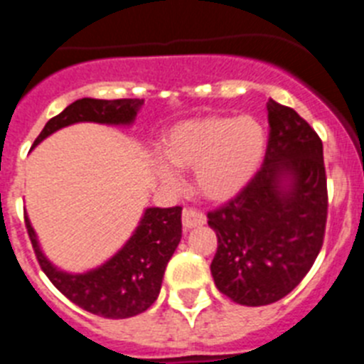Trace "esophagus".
<instances>
[{
  "label": "esophagus",
  "mask_w": 364,
  "mask_h": 364,
  "mask_svg": "<svg viewBox=\"0 0 364 364\" xmlns=\"http://www.w3.org/2000/svg\"><path fill=\"white\" fill-rule=\"evenodd\" d=\"M205 224V217L197 210H191V208H186L182 211V226L184 230H193V228H200Z\"/></svg>",
  "instance_id": "1"
}]
</instances>
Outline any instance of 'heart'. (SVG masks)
I'll return each mask as SVG.
<instances>
[{"mask_svg":"<svg viewBox=\"0 0 364 364\" xmlns=\"http://www.w3.org/2000/svg\"><path fill=\"white\" fill-rule=\"evenodd\" d=\"M266 154V131L253 117L208 114L178 122L167 131L164 153L151 159L154 175L169 188H178V169H193L195 188L211 202L239 195Z\"/></svg>","mask_w":364,"mask_h":364,"instance_id":"obj_1","label":"heart"}]
</instances>
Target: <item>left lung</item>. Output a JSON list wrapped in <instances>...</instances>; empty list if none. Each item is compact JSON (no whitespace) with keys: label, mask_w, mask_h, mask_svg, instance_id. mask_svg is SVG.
Segmentation results:
<instances>
[{"label":"left lung","mask_w":364,"mask_h":364,"mask_svg":"<svg viewBox=\"0 0 364 364\" xmlns=\"http://www.w3.org/2000/svg\"><path fill=\"white\" fill-rule=\"evenodd\" d=\"M264 164L242 191L208 213L218 246L211 275L218 290L244 306L286 297L310 272L326 226L323 142L291 107L268 104Z\"/></svg>","instance_id":"8db88e82"}]
</instances>
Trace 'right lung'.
Here are the masks:
<instances>
[{
	"label": "right lung",
	"instance_id": "add662e5",
	"mask_svg": "<svg viewBox=\"0 0 364 364\" xmlns=\"http://www.w3.org/2000/svg\"><path fill=\"white\" fill-rule=\"evenodd\" d=\"M142 105L144 100L129 98L76 100L45 124L32 147L56 131L83 122L131 127ZM180 215V205L146 208L138 226L114 255L80 273L58 268L41 250L31 218L25 217V224L41 269L69 301L100 317L127 319L146 311L159 297L166 266L182 237Z\"/></svg>",
	"mask_w": 364,
	"mask_h": 364
}]
</instances>
